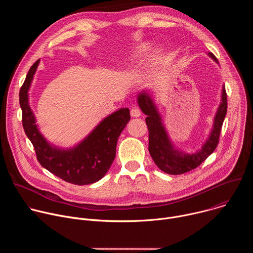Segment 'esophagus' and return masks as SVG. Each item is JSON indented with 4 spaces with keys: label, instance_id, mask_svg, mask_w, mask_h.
<instances>
[{
    "label": "esophagus",
    "instance_id": "esophagus-1",
    "mask_svg": "<svg viewBox=\"0 0 253 253\" xmlns=\"http://www.w3.org/2000/svg\"><path fill=\"white\" fill-rule=\"evenodd\" d=\"M130 114H131L132 117H139V116H141V111L139 110V108L134 107V108H132V109H131Z\"/></svg>",
    "mask_w": 253,
    "mask_h": 253
}]
</instances>
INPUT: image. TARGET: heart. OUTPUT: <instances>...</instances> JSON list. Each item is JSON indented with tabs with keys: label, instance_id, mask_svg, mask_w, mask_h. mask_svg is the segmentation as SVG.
Returning <instances> with one entry per match:
<instances>
[{
	"label": "heart",
	"instance_id": "heart-1",
	"mask_svg": "<svg viewBox=\"0 0 253 253\" xmlns=\"http://www.w3.org/2000/svg\"><path fill=\"white\" fill-rule=\"evenodd\" d=\"M149 50H150V45H148V44H142V45H139L138 47H136V49H134V51L129 56L127 66L134 68V67H138L139 65H141L143 63L144 59H145V56L148 54ZM159 55H160V51L157 50L152 57L153 63H156V61L159 59Z\"/></svg>",
	"mask_w": 253,
	"mask_h": 253
}]
</instances>
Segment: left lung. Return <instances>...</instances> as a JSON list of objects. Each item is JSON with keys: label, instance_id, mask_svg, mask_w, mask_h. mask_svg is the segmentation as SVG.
I'll return each instance as SVG.
<instances>
[{"label": "left lung", "instance_id": "1", "mask_svg": "<svg viewBox=\"0 0 253 253\" xmlns=\"http://www.w3.org/2000/svg\"><path fill=\"white\" fill-rule=\"evenodd\" d=\"M207 55L218 64V60L212 53ZM137 103L141 111L147 115L145 121L149 130V153L155 164L163 172L178 175L195 169L217 146L221 127L227 112V95L224 85L221 91V102L215 113L212 129L201 148L194 153H186L174 146L149 90H143L138 93Z\"/></svg>", "mask_w": 253, "mask_h": 253}]
</instances>
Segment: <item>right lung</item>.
<instances>
[{
    "instance_id": "1",
    "label": "right lung",
    "mask_w": 253,
    "mask_h": 253,
    "mask_svg": "<svg viewBox=\"0 0 253 253\" xmlns=\"http://www.w3.org/2000/svg\"><path fill=\"white\" fill-rule=\"evenodd\" d=\"M40 59L30 68L20 90L23 127L32 142L40 164L64 181L76 185L92 184L102 179L111 167L117 140L130 120L128 108H121L104 118L77 145L60 148L47 141L36 124L29 104V90Z\"/></svg>"
}]
</instances>
